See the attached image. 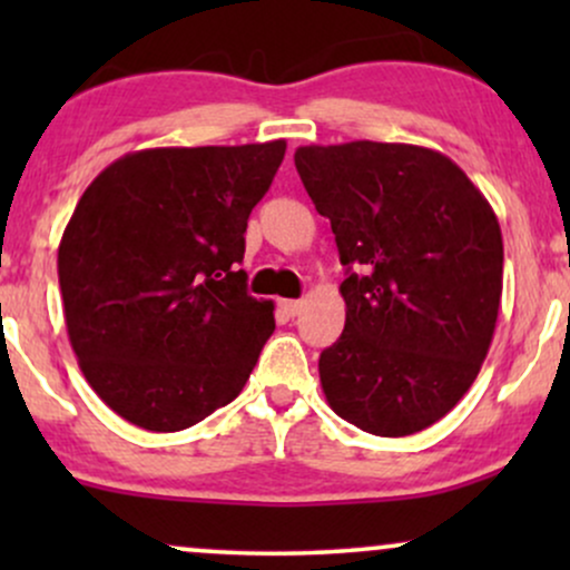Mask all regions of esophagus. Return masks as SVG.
Returning a JSON list of instances; mask_svg holds the SVG:
<instances>
[{
  "instance_id": "34e87169",
  "label": "esophagus",
  "mask_w": 570,
  "mask_h": 570,
  "mask_svg": "<svg viewBox=\"0 0 570 570\" xmlns=\"http://www.w3.org/2000/svg\"><path fill=\"white\" fill-rule=\"evenodd\" d=\"M281 307H284V311L289 313V316H297V313L303 311V299H284V303H281Z\"/></svg>"
}]
</instances>
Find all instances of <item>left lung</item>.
Segmentation results:
<instances>
[{
	"label": "left lung",
	"mask_w": 570,
	"mask_h": 570,
	"mask_svg": "<svg viewBox=\"0 0 570 570\" xmlns=\"http://www.w3.org/2000/svg\"><path fill=\"white\" fill-rule=\"evenodd\" d=\"M299 179L330 219L345 330L322 351L330 407L377 436H407L472 389L495 332L501 227L442 153L415 144L299 147Z\"/></svg>",
	"instance_id": "left-lung-1"
}]
</instances>
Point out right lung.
<instances>
[{
	"label": "right lung",
	"mask_w": 570,
	"mask_h": 570,
	"mask_svg": "<svg viewBox=\"0 0 570 570\" xmlns=\"http://www.w3.org/2000/svg\"><path fill=\"white\" fill-rule=\"evenodd\" d=\"M284 153V139L139 149L77 203L58 246L69 343L90 389L134 426H195L252 375L276 318L238 265Z\"/></svg>",
	"instance_id": "1"
}]
</instances>
